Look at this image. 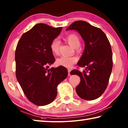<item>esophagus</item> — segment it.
Here are the masks:
<instances>
[{"instance_id":"34e87169","label":"esophagus","mask_w":128,"mask_h":128,"mask_svg":"<svg viewBox=\"0 0 128 128\" xmlns=\"http://www.w3.org/2000/svg\"><path fill=\"white\" fill-rule=\"evenodd\" d=\"M70 71H71V70H70V69L68 70V76H70Z\"/></svg>"}]
</instances>
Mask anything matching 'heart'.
I'll return each instance as SVG.
<instances>
[{"mask_svg":"<svg viewBox=\"0 0 128 128\" xmlns=\"http://www.w3.org/2000/svg\"><path fill=\"white\" fill-rule=\"evenodd\" d=\"M66 40L70 46L78 49L80 44V40L79 36L76 34L70 33L66 36ZM60 44V42L58 39H54L50 44V49L52 52L55 55H58L59 53ZM78 61V58L76 56H63L57 60V64L60 66H64L68 68L71 67L73 65Z\"/></svg>","mask_w":128,"mask_h":128,"instance_id":"1","label":"heart"}]
</instances>
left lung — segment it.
<instances>
[{
	"instance_id": "left-lung-1",
	"label": "left lung",
	"mask_w": 128,
	"mask_h": 128,
	"mask_svg": "<svg viewBox=\"0 0 128 128\" xmlns=\"http://www.w3.org/2000/svg\"><path fill=\"white\" fill-rule=\"evenodd\" d=\"M68 30L77 31L85 42L84 52L77 64L86 69L83 72L78 70L70 72V74L78 75L80 78L76 92L84 100H95L106 90L112 72V52L110 42L101 29L86 21L74 22L66 29Z\"/></svg>"
}]
</instances>
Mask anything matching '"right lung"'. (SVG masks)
Segmentation results:
<instances>
[{
    "label": "right lung",
    "mask_w": 128,
    "mask_h": 128,
    "mask_svg": "<svg viewBox=\"0 0 128 128\" xmlns=\"http://www.w3.org/2000/svg\"><path fill=\"white\" fill-rule=\"evenodd\" d=\"M62 29L36 24L22 34L17 45V80L27 98L37 106L47 105L55 100L58 86L68 75L64 66L49 68L55 61L50 44Z\"/></svg>",
    "instance_id": "obj_1"
}]
</instances>
